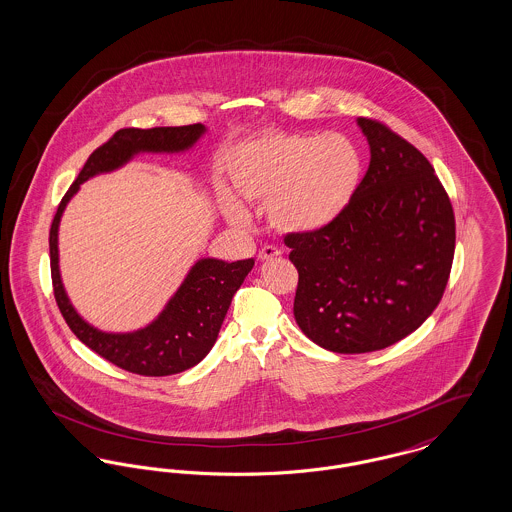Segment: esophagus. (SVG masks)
I'll return each instance as SVG.
<instances>
[{"label":"esophagus","instance_id":"obj_1","mask_svg":"<svg viewBox=\"0 0 512 512\" xmlns=\"http://www.w3.org/2000/svg\"><path fill=\"white\" fill-rule=\"evenodd\" d=\"M276 257H280V249H278V247H272V245H265V247L259 251V255H257V259H259L261 263L270 261V259H276Z\"/></svg>","mask_w":512,"mask_h":512}]
</instances>
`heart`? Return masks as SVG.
I'll use <instances>...</instances> for the list:
<instances>
[{"mask_svg":"<svg viewBox=\"0 0 512 512\" xmlns=\"http://www.w3.org/2000/svg\"><path fill=\"white\" fill-rule=\"evenodd\" d=\"M228 174L247 201H265L268 224L282 234H313L349 211L365 178V153L341 132H263L238 147ZM226 219L244 224L247 211L222 195Z\"/></svg>","mask_w":512,"mask_h":512,"instance_id":"1","label":"heart"}]
</instances>
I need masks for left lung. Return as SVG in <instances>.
<instances>
[{
  "mask_svg": "<svg viewBox=\"0 0 512 512\" xmlns=\"http://www.w3.org/2000/svg\"><path fill=\"white\" fill-rule=\"evenodd\" d=\"M370 165L349 211L313 234H288L293 317L334 353L390 347L434 313L455 253L451 201L430 161L380 122L357 119Z\"/></svg>",
  "mask_w": 512,
  "mask_h": 512,
  "instance_id": "left-lung-1",
  "label": "left lung"
}]
</instances>
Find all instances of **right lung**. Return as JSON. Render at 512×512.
<instances>
[{"mask_svg": "<svg viewBox=\"0 0 512 512\" xmlns=\"http://www.w3.org/2000/svg\"><path fill=\"white\" fill-rule=\"evenodd\" d=\"M203 124L163 128H122L98 147L61 199L49 230L51 280L59 311L74 336L109 363L142 376H169L201 363L219 336L234 293L255 265L253 259L228 263L201 257L188 270L161 313L132 332H105L78 315L59 270V224L80 186L99 174L119 171L142 153H186L207 134Z\"/></svg>", "mask_w": 512, "mask_h": 512, "instance_id": "add662e5", "label": "right lung"}]
</instances>
